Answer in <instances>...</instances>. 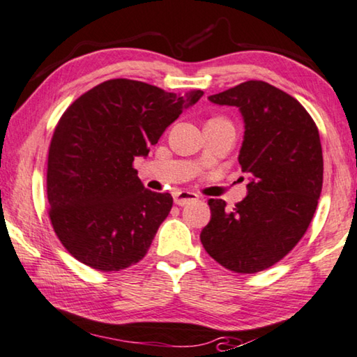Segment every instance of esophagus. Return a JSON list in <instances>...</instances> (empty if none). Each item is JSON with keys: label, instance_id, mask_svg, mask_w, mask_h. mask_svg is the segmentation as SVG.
<instances>
[{"label": "esophagus", "instance_id": "34e87169", "mask_svg": "<svg viewBox=\"0 0 357 357\" xmlns=\"http://www.w3.org/2000/svg\"><path fill=\"white\" fill-rule=\"evenodd\" d=\"M199 200V195L194 192H188V190H179V192L174 194V204L179 206H184L190 204V202Z\"/></svg>", "mask_w": 357, "mask_h": 357}]
</instances>
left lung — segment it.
I'll return each instance as SVG.
<instances>
[{
    "label": "left lung",
    "instance_id": "8db88e82",
    "mask_svg": "<svg viewBox=\"0 0 357 357\" xmlns=\"http://www.w3.org/2000/svg\"><path fill=\"white\" fill-rule=\"evenodd\" d=\"M211 102L236 105L245 121L238 155L248 194L229 211L210 199L211 220L200 234L215 261L255 274L280 261L310 227L322 190L319 130L295 98L261 79L213 94Z\"/></svg>",
    "mask_w": 357,
    "mask_h": 357
}]
</instances>
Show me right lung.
<instances>
[{"label":"right lung","mask_w":357,"mask_h":357,"mask_svg":"<svg viewBox=\"0 0 357 357\" xmlns=\"http://www.w3.org/2000/svg\"><path fill=\"white\" fill-rule=\"evenodd\" d=\"M202 96L200 89L181 96L114 78L63 112L47 153V213L79 263L112 273L146 257L173 197L146 189L132 162Z\"/></svg>","instance_id":"add662e5"}]
</instances>
